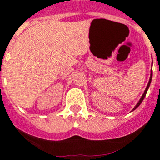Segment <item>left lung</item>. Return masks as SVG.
<instances>
[{"label":"left lung","instance_id":"8db88e82","mask_svg":"<svg viewBox=\"0 0 160 160\" xmlns=\"http://www.w3.org/2000/svg\"><path fill=\"white\" fill-rule=\"evenodd\" d=\"M151 78H152V69H151V77H150V80H149V82H148V84H147V88H146L145 91H144V93L142 94V97H141V99L139 100V101H138V103L137 104V105H136V106L134 107V109H133V110H134V109H135L136 108H137V107H138V106H139V105H140V104L142 103V101H143L144 97H146V94H147V89H148V88H149V86H150V84H151Z\"/></svg>","mask_w":160,"mask_h":160}]
</instances>
